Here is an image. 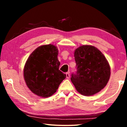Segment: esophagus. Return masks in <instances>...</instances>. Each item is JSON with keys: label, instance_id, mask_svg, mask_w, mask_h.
I'll list each match as a JSON object with an SVG mask.
<instances>
[{"label": "esophagus", "instance_id": "obj_1", "mask_svg": "<svg viewBox=\"0 0 127 127\" xmlns=\"http://www.w3.org/2000/svg\"><path fill=\"white\" fill-rule=\"evenodd\" d=\"M66 77L67 78H69L70 77V74H69V72H68L67 73H66Z\"/></svg>", "mask_w": 127, "mask_h": 127}]
</instances>
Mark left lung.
<instances>
[{"mask_svg": "<svg viewBox=\"0 0 127 127\" xmlns=\"http://www.w3.org/2000/svg\"><path fill=\"white\" fill-rule=\"evenodd\" d=\"M76 63L71 81L81 94L91 96L106 85L110 76V68L104 55L95 47L83 45L74 52Z\"/></svg>", "mask_w": 127, "mask_h": 127, "instance_id": "8db88e82", "label": "left lung"}]
</instances>
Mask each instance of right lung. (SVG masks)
I'll list each match as a JSON object with an SVG mask.
<instances>
[{
  "instance_id": "1",
  "label": "right lung",
  "mask_w": 127,
  "mask_h": 127,
  "mask_svg": "<svg viewBox=\"0 0 127 127\" xmlns=\"http://www.w3.org/2000/svg\"><path fill=\"white\" fill-rule=\"evenodd\" d=\"M57 47L49 44L36 49L26 63L23 74L26 85L37 95L47 97L57 91L66 74L59 69Z\"/></svg>"
}]
</instances>
